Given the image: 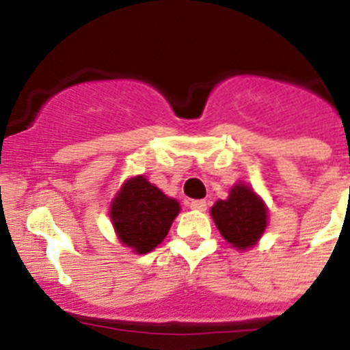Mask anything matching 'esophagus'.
Wrapping results in <instances>:
<instances>
[{"label":"esophagus","mask_w":350,"mask_h":350,"mask_svg":"<svg viewBox=\"0 0 350 350\" xmlns=\"http://www.w3.org/2000/svg\"><path fill=\"white\" fill-rule=\"evenodd\" d=\"M190 207L195 211H206L207 209V202L206 200H191Z\"/></svg>","instance_id":"obj_1"}]
</instances>
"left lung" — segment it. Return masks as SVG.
<instances>
[{"instance_id": "8db88e82", "label": "left lung", "mask_w": 350, "mask_h": 350, "mask_svg": "<svg viewBox=\"0 0 350 350\" xmlns=\"http://www.w3.org/2000/svg\"><path fill=\"white\" fill-rule=\"evenodd\" d=\"M211 216L225 241L239 250L256 244L267 226L265 204L244 185H235L226 200L214 204Z\"/></svg>"}]
</instances>
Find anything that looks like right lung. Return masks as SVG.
<instances>
[{
  "instance_id": "add662e5",
  "label": "right lung",
  "mask_w": 350,
  "mask_h": 350,
  "mask_svg": "<svg viewBox=\"0 0 350 350\" xmlns=\"http://www.w3.org/2000/svg\"><path fill=\"white\" fill-rule=\"evenodd\" d=\"M179 213V204L143 176L129 179L111 204V221L118 239L136 253L155 250Z\"/></svg>"
}]
</instances>
